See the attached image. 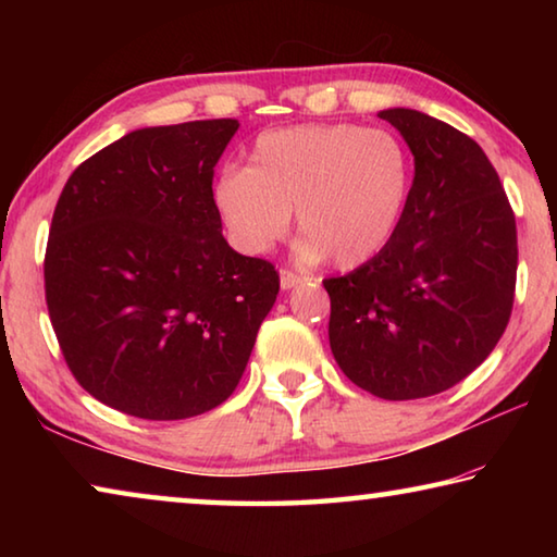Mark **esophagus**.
Returning a JSON list of instances; mask_svg holds the SVG:
<instances>
[{"mask_svg": "<svg viewBox=\"0 0 557 557\" xmlns=\"http://www.w3.org/2000/svg\"><path fill=\"white\" fill-rule=\"evenodd\" d=\"M307 277L305 275H299V272H295V270H280V285H282V289H292V287H297V285H301V282H305Z\"/></svg>", "mask_w": 557, "mask_h": 557, "instance_id": "obj_1", "label": "esophagus"}]
</instances>
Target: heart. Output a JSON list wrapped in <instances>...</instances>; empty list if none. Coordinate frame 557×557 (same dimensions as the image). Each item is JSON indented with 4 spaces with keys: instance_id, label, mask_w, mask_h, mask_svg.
Segmentation results:
<instances>
[{
    "instance_id": "obj_1",
    "label": "heart",
    "mask_w": 557,
    "mask_h": 557,
    "mask_svg": "<svg viewBox=\"0 0 557 557\" xmlns=\"http://www.w3.org/2000/svg\"><path fill=\"white\" fill-rule=\"evenodd\" d=\"M410 186L412 157L395 132L338 122L262 132L248 166L221 169L211 196L245 256L275 248L295 211L301 260L358 268L391 243Z\"/></svg>"
}]
</instances>
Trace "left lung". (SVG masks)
Wrapping results in <instances>:
<instances>
[{
	"mask_svg": "<svg viewBox=\"0 0 557 557\" xmlns=\"http://www.w3.org/2000/svg\"><path fill=\"white\" fill-rule=\"evenodd\" d=\"M414 157L408 209L379 256L324 280L329 344L358 388L414 400L484 363L513 309L516 215L496 169L465 132L425 112H379Z\"/></svg>",
	"mask_w": 557,
	"mask_h": 557,
	"instance_id": "8db88e82",
	"label": "left lung"
}]
</instances>
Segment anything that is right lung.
Here are the masks:
<instances>
[{
  "label": "right lung",
  "instance_id": "1",
  "mask_svg": "<svg viewBox=\"0 0 557 557\" xmlns=\"http://www.w3.org/2000/svg\"><path fill=\"white\" fill-rule=\"evenodd\" d=\"M238 120L145 127L86 159L55 203L46 307L73 379L143 420L231 398L275 305L272 262L225 243L213 166Z\"/></svg>",
  "mask_w": 557,
  "mask_h": 557
}]
</instances>
